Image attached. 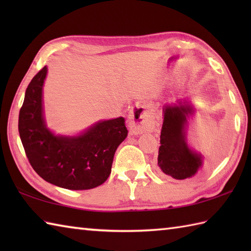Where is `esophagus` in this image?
I'll list each match as a JSON object with an SVG mask.
<instances>
[{
  "label": "esophagus",
  "mask_w": 251,
  "mask_h": 251,
  "mask_svg": "<svg viewBox=\"0 0 251 251\" xmlns=\"http://www.w3.org/2000/svg\"><path fill=\"white\" fill-rule=\"evenodd\" d=\"M128 125L131 135H139L145 131H151L154 122L148 112L143 111L140 106H135L128 114Z\"/></svg>",
  "instance_id": "esophagus-1"
}]
</instances>
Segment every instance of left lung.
I'll use <instances>...</instances> for the list:
<instances>
[{"instance_id":"obj_1","label":"left lung","mask_w":251,"mask_h":251,"mask_svg":"<svg viewBox=\"0 0 251 251\" xmlns=\"http://www.w3.org/2000/svg\"><path fill=\"white\" fill-rule=\"evenodd\" d=\"M192 112L189 104L163 108L157 166L162 174L177 180L193 177L201 166V156L191 151L185 141L186 120Z\"/></svg>"}]
</instances>
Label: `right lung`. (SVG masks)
Segmentation results:
<instances>
[{
    "mask_svg": "<svg viewBox=\"0 0 251 251\" xmlns=\"http://www.w3.org/2000/svg\"><path fill=\"white\" fill-rule=\"evenodd\" d=\"M47 68L36 73L25 90L18 130L25 155L47 182L68 190H89L111 174L117 147L128 134L124 117L102 121L77 137L55 136L46 128L42 89Z\"/></svg>",
    "mask_w": 251,
    "mask_h": 251,
    "instance_id": "1",
    "label": "right lung"
}]
</instances>
